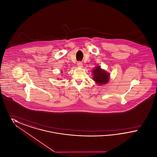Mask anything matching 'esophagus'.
I'll use <instances>...</instances> for the list:
<instances>
[{
    "instance_id": "34e87169",
    "label": "esophagus",
    "mask_w": 157,
    "mask_h": 157,
    "mask_svg": "<svg viewBox=\"0 0 157 157\" xmlns=\"http://www.w3.org/2000/svg\"><path fill=\"white\" fill-rule=\"evenodd\" d=\"M77 66L78 67H82V63L81 62H78L77 63Z\"/></svg>"
}]
</instances>
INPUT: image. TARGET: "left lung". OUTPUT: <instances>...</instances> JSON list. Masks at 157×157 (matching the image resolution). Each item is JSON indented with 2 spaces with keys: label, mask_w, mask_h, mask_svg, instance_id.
Wrapping results in <instances>:
<instances>
[{
  "label": "left lung",
  "mask_w": 157,
  "mask_h": 157,
  "mask_svg": "<svg viewBox=\"0 0 157 157\" xmlns=\"http://www.w3.org/2000/svg\"><path fill=\"white\" fill-rule=\"evenodd\" d=\"M94 80L99 85H104L109 81V74L102 70L100 67H97L92 71Z\"/></svg>",
  "instance_id": "left-lung-1"
}]
</instances>
